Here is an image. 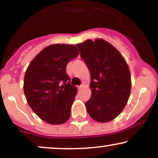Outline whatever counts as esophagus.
I'll return each instance as SVG.
<instances>
[{"label": "esophagus", "instance_id": "obj_1", "mask_svg": "<svg viewBox=\"0 0 158 158\" xmlns=\"http://www.w3.org/2000/svg\"><path fill=\"white\" fill-rule=\"evenodd\" d=\"M82 86H83L82 85H79V86H78V89H79V90H80L81 88H82Z\"/></svg>", "mask_w": 158, "mask_h": 158}]
</instances>
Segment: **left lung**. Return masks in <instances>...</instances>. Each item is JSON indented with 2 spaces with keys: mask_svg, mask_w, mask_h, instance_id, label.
<instances>
[{
  "mask_svg": "<svg viewBox=\"0 0 158 158\" xmlns=\"http://www.w3.org/2000/svg\"><path fill=\"white\" fill-rule=\"evenodd\" d=\"M76 46L90 74L91 97L85 102L94 120L109 122L126 106L131 82L128 64L114 46L102 39L87 40Z\"/></svg>",
  "mask_w": 158,
  "mask_h": 158,
  "instance_id": "8db88e82",
  "label": "left lung"
}]
</instances>
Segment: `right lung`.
I'll return each instance as SVG.
<instances>
[{
  "mask_svg": "<svg viewBox=\"0 0 158 158\" xmlns=\"http://www.w3.org/2000/svg\"><path fill=\"white\" fill-rule=\"evenodd\" d=\"M79 54L72 44H52L34 58L24 76L23 91L29 106L41 119L52 125L70 116L77 88L70 85L66 67Z\"/></svg>",
  "mask_w": 158,
  "mask_h": 158,
  "instance_id": "obj_1",
  "label": "right lung"
}]
</instances>
